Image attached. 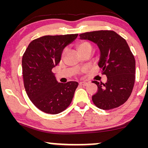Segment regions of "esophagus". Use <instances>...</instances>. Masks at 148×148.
Wrapping results in <instances>:
<instances>
[{
    "label": "esophagus",
    "mask_w": 148,
    "mask_h": 148,
    "mask_svg": "<svg viewBox=\"0 0 148 148\" xmlns=\"http://www.w3.org/2000/svg\"><path fill=\"white\" fill-rule=\"evenodd\" d=\"M79 84L81 85V86H86L88 84V82H85V81H82V82H80Z\"/></svg>",
    "instance_id": "esophagus-1"
}]
</instances>
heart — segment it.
<instances>
[{"mask_svg":"<svg viewBox=\"0 0 148 148\" xmlns=\"http://www.w3.org/2000/svg\"><path fill=\"white\" fill-rule=\"evenodd\" d=\"M77 49L78 50H79V51L80 53H81L86 50H92V47L90 43H89L88 42L81 41L77 44ZM64 52H65L64 51L62 52V55L64 53Z\"/></svg>","mask_w":148,"mask_h":148,"instance_id":"heart-1","label":"heart"}]
</instances>
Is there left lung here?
<instances>
[{
	"label": "left lung",
	"instance_id": "8db88e82",
	"mask_svg": "<svg viewBox=\"0 0 148 148\" xmlns=\"http://www.w3.org/2000/svg\"><path fill=\"white\" fill-rule=\"evenodd\" d=\"M81 40L99 47L98 65L107 76L106 84L93 81L98 91L92 97L97 107L110 110L121 106L131 95L135 82L136 62L126 40L113 30H97L80 34Z\"/></svg>",
	"mask_w": 148,
	"mask_h": 148
}]
</instances>
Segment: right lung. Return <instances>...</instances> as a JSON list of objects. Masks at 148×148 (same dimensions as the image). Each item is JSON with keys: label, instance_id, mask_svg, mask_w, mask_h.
I'll use <instances>...</instances> for the list:
<instances>
[{"label": "right lung", "instance_id": "1", "mask_svg": "<svg viewBox=\"0 0 148 148\" xmlns=\"http://www.w3.org/2000/svg\"><path fill=\"white\" fill-rule=\"evenodd\" d=\"M78 34L46 35L29 44L22 58L25 90L30 101L40 111L58 114L69 106L78 87L76 81L58 83L52 69L60 62L64 47Z\"/></svg>", "mask_w": 148, "mask_h": 148}]
</instances>
